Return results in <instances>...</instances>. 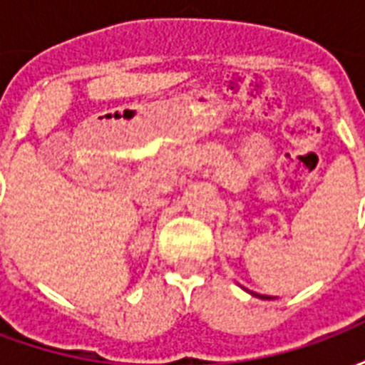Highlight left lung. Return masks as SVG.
<instances>
[{"mask_svg":"<svg viewBox=\"0 0 365 365\" xmlns=\"http://www.w3.org/2000/svg\"><path fill=\"white\" fill-rule=\"evenodd\" d=\"M250 295H254V297H260V299H274V297H268V295H260V293H254V291H250Z\"/></svg>","mask_w":365,"mask_h":365,"instance_id":"8db88e82","label":"left lung"}]
</instances>
